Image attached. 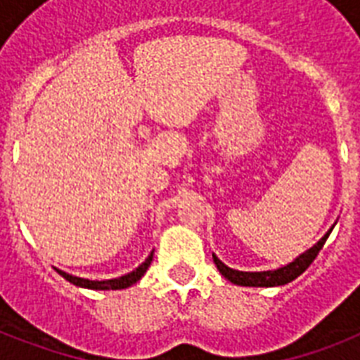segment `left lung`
Wrapping results in <instances>:
<instances>
[{"mask_svg": "<svg viewBox=\"0 0 360 360\" xmlns=\"http://www.w3.org/2000/svg\"><path fill=\"white\" fill-rule=\"evenodd\" d=\"M335 224L330 226V230L327 231L312 248H308L307 252L299 254L293 262H290L288 265H284V267L273 269V271H254V273H250V271H237V269L228 267L226 263L220 262L214 254L213 262L214 265H217V269L220 271V274H222L224 278L230 280L231 284L248 285V288H274V285H284L288 284V282H291V280H295L299 274H302L308 267H310V263L316 259L319 250L323 248L325 240L330 236V231H333Z\"/></svg>", "mask_w": 360, "mask_h": 360, "instance_id": "1", "label": "left lung"}]
</instances>
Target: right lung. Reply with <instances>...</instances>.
Returning <instances> with one entry per match:
<instances>
[{"mask_svg":"<svg viewBox=\"0 0 360 360\" xmlns=\"http://www.w3.org/2000/svg\"><path fill=\"white\" fill-rule=\"evenodd\" d=\"M155 252V250H153ZM153 252L147 256V259L141 265L130 271V273L123 274V276H117V278L110 280H89V278H80V276H75V274H69L61 271V269H56L65 280H69L70 284L78 285V288H87V290H124V288H130L132 284H136L138 280L146 274V271L149 269L153 262Z\"/></svg>","mask_w":360,"mask_h":360,"instance_id":"right-lung-1","label":"right lung"}]
</instances>
